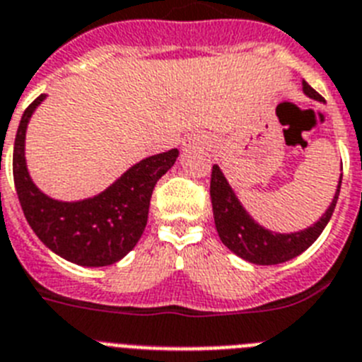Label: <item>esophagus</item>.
I'll use <instances>...</instances> for the list:
<instances>
[{
  "label": "esophagus",
  "instance_id": "1",
  "mask_svg": "<svg viewBox=\"0 0 362 362\" xmlns=\"http://www.w3.org/2000/svg\"><path fill=\"white\" fill-rule=\"evenodd\" d=\"M209 141L202 136H193V138H187L184 141V148H193V147H208Z\"/></svg>",
  "mask_w": 362,
  "mask_h": 362
}]
</instances>
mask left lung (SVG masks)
<instances>
[{"label": "left lung", "mask_w": 362, "mask_h": 362, "mask_svg": "<svg viewBox=\"0 0 362 362\" xmlns=\"http://www.w3.org/2000/svg\"><path fill=\"white\" fill-rule=\"evenodd\" d=\"M302 86L305 95L324 103L320 93L315 92L305 81L302 83ZM341 182L342 173L329 208L313 226L293 233H276L257 224L250 217V214L243 208V204L228 184L221 167L214 165L209 195H211L215 228H217L218 238L224 243V247L230 248L235 256L248 263H254V265H278V263L293 259V257L300 256L303 250H308L313 243L317 241L326 224L329 223L331 215L335 211L339 193H341Z\"/></svg>", "instance_id": "1"}]
</instances>
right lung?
I'll return each instance as SVG.
<instances>
[{"label": "right lung", "mask_w": 362, "mask_h": 362, "mask_svg": "<svg viewBox=\"0 0 362 362\" xmlns=\"http://www.w3.org/2000/svg\"><path fill=\"white\" fill-rule=\"evenodd\" d=\"M44 99L42 93L27 106L14 139L12 175L23 215L38 239L64 259L83 267L117 263L141 238L154 186L175 165L178 148L145 158L92 199L54 200L35 186L25 163L27 124Z\"/></svg>", "instance_id": "right-lung-1"}]
</instances>
